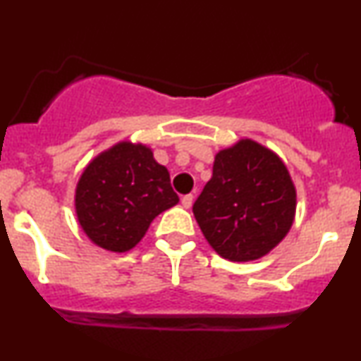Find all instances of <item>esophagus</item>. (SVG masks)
<instances>
[{
  "label": "esophagus",
  "instance_id": "esophagus-1",
  "mask_svg": "<svg viewBox=\"0 0 361 361\" xmlns=\"http://www.w3.org/2000/svg\"><path fill=\"white\" fill-rule=\"evenodd\" d=\"M193 195L190 193V195H185V197H181V205L185 207V209H190V207H192V204H193Z\"/></svg>",
  "mask_w": 361,
  "mask_h": 361
}]
</instances>
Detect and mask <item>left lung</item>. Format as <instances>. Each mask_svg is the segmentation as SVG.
<instances>
[{
    "label": "left lung",
    "mask_w": 361,
    "mask_h": 361,
    "mask_svg": "<svg viewBox=\"0 0 361 361\" xmlns=\"http://www.w3.org/2000/svg\"><path fill=\"white\" fill-rule=\"evenodd\" d=\"M295 186L275 152L243 139L217 152L193 214L210 246L229 261H252L287 235L295 215Z\"/></svg>",
    "instance_id": "1"
}]
</instances>
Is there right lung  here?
I'll list each match as a JSON object with an SVG mask.
<instances>
[{"label":"right lung","instance_id":"add662e5","mask_svg":"<svg viewBox=\"0 0 361 361\" xmlns=\"http://www.w3.org/2000/svg\"><path fill=\"white\" fill-rule=\"evenodd\" d=\"M178 200L168 169L142 144L120 142L102 152L76 186L82 231L94 244L115 252L132 250L157 215Z\"/></svg>","mask_w":361,"mask_h":361}]
</instances>
